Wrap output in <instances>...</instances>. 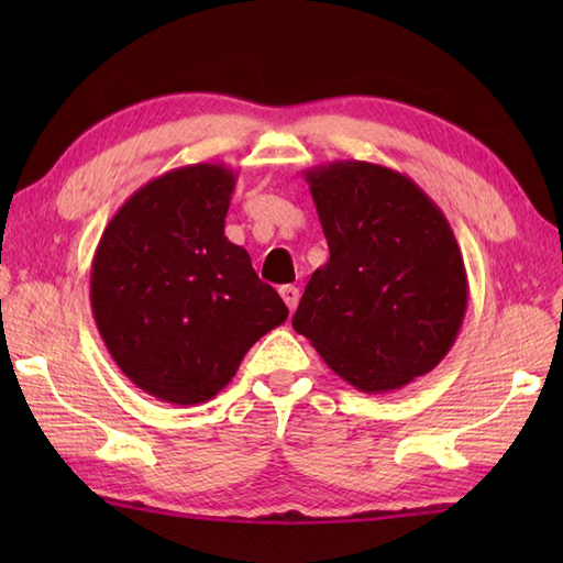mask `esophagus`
Segmentation results:
<instances>
[{
  "label": "esophagus",
  "mask_w": 563,
  "mask_h": 563,
  "mask_svg": "<svg viewBox=\"0 0 563 563\" xmlns=\"http://www.w3.org/2000/svg\"><path fill=\"white\" fill-rule=\"evenodd\" d=\"M280 297H283V302L288 305L290 312H295L297 302H300V290H297L295 285H283V288H280Z\"/></svg>",
  "instance_id": "1"
}]
</instances>
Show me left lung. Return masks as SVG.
<instances>
[{
	"label": "left lung",
	"mask_w": 563,
	"mask_h": 563,
	"mask_svg": "<svg viewBox=\"0 0 563 563\" xmlns=\"http://www.w3.org/2000/svg\"><path fill=\"white\" fill-rule=\"evenodd\" d=\"M329 244L292 317L355 389L391 391L430 373L466 312L464 261L445 214L409 176L369 162L305 172Z\"/></svg>",
	"instance_id": "obj_1"
}]
</instances>
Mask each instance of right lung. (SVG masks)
<instances>
[{
    "instance_id": "add662e5",
    "label": "right lung",
    "mask_w": 563,
    "mask_h": 563,
    "mask_svg": "<svg viewBox=\"0 0 563 563\" xmlns=\"http://www.w3.org/2000/svg\"><path fill=\"white\" fill-rule=\"evenodd\" d=\"M236 174L172 169L130 196L91 261V312L115 365L159 401L194 406L230 385L288 307L224 236Z\"/></svg>"
}]
</instances>
